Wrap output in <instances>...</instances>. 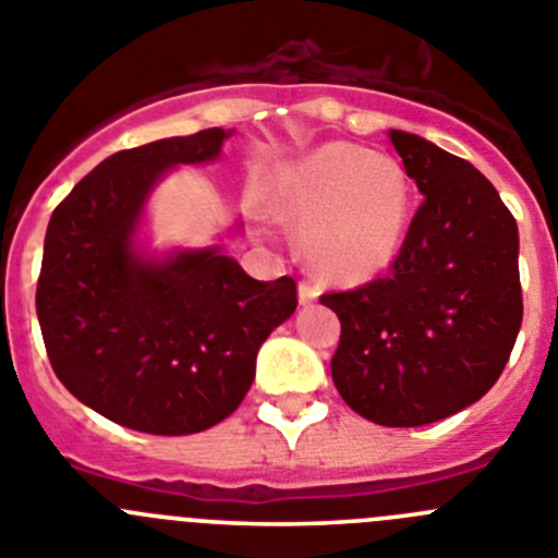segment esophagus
I'll return each mask as SVG.
<instances>
[{
    "mask_svg": "<svg viewBox=\"0 0 558 558\" xmlns=\"http://www.w3.org/2000/svg\"><path fill=\"white\" fill-rule=\"evenodd\" d=\"M316 296H319V289H316V286L300 283V305L316 303Z\"/></svg>",
    "mask_w": 558,
    "mask_h": 558,
    "instance_id": "34e87169",
    "label": "esophagus"
}]
</instances>
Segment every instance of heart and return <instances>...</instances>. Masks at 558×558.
<instances>
[{
    "label": "heart",
    "mask_w": 558,
    "mask_h": 558,
    "mask_svg": "<svg viewBox=\"0 0 558 558\" xmlns=\"http://www.w3.org/2000/svg\"><path fill=\"white\" fill-rule=\"evenodd\" d=\"M269 203L303 222L300 250L316 278L355 286L393 264L408 233V170L388 154L330 143L275 173Z\"/></svg>",
    "instance_id": "1"
}]
</instances>
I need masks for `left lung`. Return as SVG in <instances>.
Masks as SVG:
<instances>
[{"label": "left lung", "mask_w": 558, "mask_h": 558, "mask_svg": "<svg viewBox=\"0 0 558 558\" xmlns=\"http://www.w3.org/2000/svg\"><path fill=\"white\" fill-rule=\"evenodd\" d=\"M424 195L388 275L322 294L341 322L338 393L379 426H424L478 402L523 322L518 222L471 161L388 132Z\"/></svg>", "instance_id": "left-lung-1"}]
</instances>
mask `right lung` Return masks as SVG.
I'll use <instances>...</instances> for the list:
<instances>
[{
	"mask_svg": "<svg viewBox=\"0 0 558 558\" xmlns=\"http://www.w3.org/2000/svg\"><path fill=\"white\" fill-rule=\"evenodd\" d=\"M203 129L118 150L54 208L38 308L51 368L82 404L148 435H192L242 404L255 355L296 308V283L255 280L220 247L145 258L148 192L173 165L217 159Z\"/></svg>",
	"mask_w": 558,
	"mask_h": 558,
	"instance_id": "right-lung-1",
	"label": "right lung"
}]
</instances>
